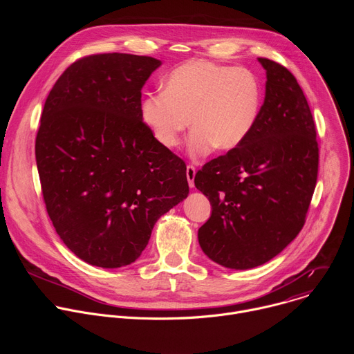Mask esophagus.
Here are the masks:
<instances>
[{
	"label": "esophagus",
	"mask_w": 354,
	"mask_h": 354,
	"mask_svg": "<svg viewBox=\"0 0 354 354\" xmlns=\"http://www.w3.org/2000/svg\"><path fill=\"white\" fill-rule=\"evenodd\" d=\"M194 176H196L194 167L193 165H187V168H186V178H187V182H189L190 187H194Z\"/></svg>",
	"instance_id": "1"
}]
</instances>
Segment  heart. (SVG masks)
<instances>
[{"label": "heart", "mask_w": 354, "mask_h": 354, "mask_svg": "<svg viewBox=\"0 0 354 354\" xmlns=\"http://www.w3.org/2000/svg\"><path fill=\"white\" fill-rule=\"evenodd\" d=\"M262 108V86L246 70L207 60L176 67L164 91L148 93L141 102V119L165 148L180 144L192 124L189 153L205 157L213 149L230 151L254 130Z\"/></svg>", "instance_id": "obj_1"}]
</instances>
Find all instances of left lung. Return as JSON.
I'll use <instances>...</instances> for the list:
<instances>
[{
	"label": "left lung",
	"instance_id": "obj_1",
	"mask_svg": "<svg viewBox=\"0 0 354 354\" xmlns=\"http://www.w3.org/2000/svg\"><path fill=\"white\" fill-rule=\"evenodd\" d=\"M258 60L268 81L254 130L194 176L212 205L198 243L212 261L236 270L266 263L298 235L318 176L317 129L304 92L284 66Z\"/></svg>",
	"mask_w": 354,
	"mask_h": 354
}]
</instances>
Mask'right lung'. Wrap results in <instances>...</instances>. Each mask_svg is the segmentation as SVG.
I'll list each match as a JSON object with an SVG mask.
<instances>
[{"instance_id": "add662e5", "label": "right lung", "mask_w": 354, "mask_h": 354, "mask_svg": "<svg viewBox=\"0 0 354 354\" xmlns=\"http://www.w3.org/2000/svg\"><path fill=\"white\" fill-rule=\"evenodd\" d=\"M160 66L91 55L46 99L35 144L46 210L66 246L97 268L133 263L157 220L189 193L186 164L141 119V88Z\"/></svg>"}]
</instances>
